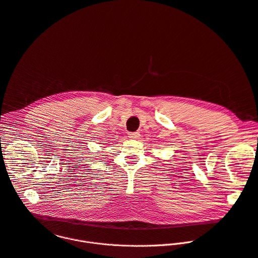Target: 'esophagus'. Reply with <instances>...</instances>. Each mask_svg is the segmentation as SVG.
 I'll use <instances>...</instances> for the list:
<instances>
[{
	"mask_svg": "<svg viewBox=\"0 0 258 258\" xmlns=\"http://www.w3.org/2000/svg\"><path fill=\"white\" fill-rule=\"evenodd\" d=\"M139 137H140V134L137 133V132H135V133H130V134H128V138L132 139V140H137Z\"/></svg>",
	"mask_w": 258,
	"mask_h": 258,
	"instance_id": "obj_1",
	"label": "esophagus"
}]
</instances>
